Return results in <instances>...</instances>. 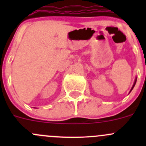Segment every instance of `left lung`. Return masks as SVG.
<instances>
[{"label": "left lung", "mask_w": 146, "mask_h": 146, "mask_svg": "<svg viewBox=\"0 0 146 146\" xmlns=\"http://www.w3.org/2000/svg\"><path fill=\"white\" fill-rule=\"evenodd\" d=\"M136 80H135V82H134V84H133V87H132V88H131V91L132 90H133V87L135 86V84H136Z\"/></svg>", "instance_id": "left-lung-1"}]
</instances>
